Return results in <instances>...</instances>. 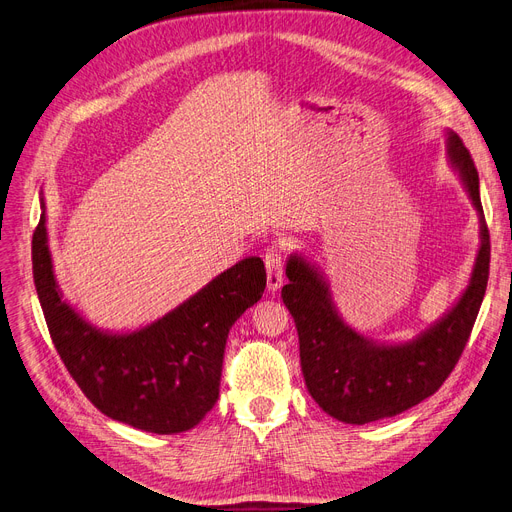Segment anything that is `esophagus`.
<instances>
[{
	"label": "esophagus",
	"mask_w": 512,
	"mask_h": 512,
	"mask_svg": "<svg viewBox=\"0 0 512 512\" xmlns=\"http://www.w3.org/2000/svg\"><path fill=\"white\" fill-rule=\"evenodd\" d=\"M266 268H268V291L274 293L282 287V270H285V253L280 246H270L266 251Z\"/></svg>",
	"instance_id": "esophagus-1"
}]
</instances>
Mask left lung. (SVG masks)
Segmentation results:
<instances>
[{
  "instance_id": "left-lung-1",
  "label": "left lung",
  "mask_w": 512,
  "mask_h": 512,
  "mask_svg": "<svg viewBox=\"0 0 512 512\" xmlns=\"http://www.w3.org/2000/svg\"><path fill=\"white\" fill-rule=\"evenodd\" d=\"M445 147L479 215L481 244L466 289L428 329L407 342H377L358 333L339 314L329 280L316 263L301 253L287 261L289 285L282 287V301L295 320L308 392L320 409L344 424L363 426L392 418L432 396L460 361L477 320L489 278V232L479 173L453 130H447Z\"/></svg>"
}]
</instances>
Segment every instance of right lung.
Listing matches in <instances>:
<instances>
[{
  "label": "right lung",
  "mask_w": 512,
  "mask_h": 512,
  "mask_svg": "<svg viewBox=\"0 0 512 512\" xmlns=\"http://www.w3.org/2000/svg\"><path fill=\"white\" fill-rule=\"evenodd\" d=\"M40 206L31 244L35 289L54 348L86 399L107 418L154 434L200 424L219 399L227 333L266 289L263 261H238L141 329L107 331L63 297L48 246L44 196Z\"/></svg>",
  "instance_id": "1"
}]
</instances>
